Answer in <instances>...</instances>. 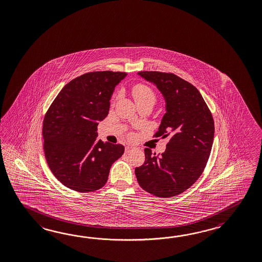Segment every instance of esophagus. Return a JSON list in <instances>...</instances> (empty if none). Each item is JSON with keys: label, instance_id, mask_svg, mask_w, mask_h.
<instances>
[{"label": "esophagus", "instance_id": "esophagus-1", "mask_svg": "<svg viewBox=\"0 0 262 262\" xmlns=\"http://www.w3.org/2000/svg\"><path fill=\"white\" fill-rule=\"evenodd\" d=\"M132 150H134V147L126 146L125 147V152H130Z\"/></svg>", "mask_w": 262, "mask_h": 262}]
</instances>
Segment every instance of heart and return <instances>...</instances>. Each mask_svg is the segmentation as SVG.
I'll return each mask as SVG.
<instances>
[{
	"instance_id": "heart-1",
	"label": "heart",
	"mask_w": 262,
	"mask_h": 262,
	"mask_svg": "<svg viewBox=\"0 0 262 262\" xmlns=\"http://www.w3.org/2000/svg\"><path fill=\"white\" fill-rule=\"evenodd\" d=\"M132 95L137 104L143 102H150L155 104L157 101V94L152 88L145 84H137L132 89Z\"/></svg>"
}]
</instances>
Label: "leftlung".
Instances as JSON below:
<instances>
[{"instance_id": "obj_1", "label": "left lung", "mask_w": 262, "mask_h": 262, "mask_svg": "<svg viewBox=\"0 0 262 262\" xmlns=\"http://www.w3.org/2000/svg\"><path fill=\"white\" fill-rule=\"evenodd\" d=\"M157 85L166 100L164 117L154 138H169L159 157L145 148V161L135 169L147 192L172 197L184 192L201 177L210 156L214 120L201 93L188 81L170 73L140 72Z\"/></svg>"}]
</instances>
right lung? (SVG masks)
Returning a JSON list of instances; mask_svg holds the SVG:
<instances>
[{"instance_id":"right-lung-1","label":"right lung","mask_w":262,"mask_h":262,"mask_svg":"<svg viewBox=\"0 0 262 262\" xmlns=\"http://www.w3.org/2000/svg\"><path fill=\"white\" fill-rule=\"evenodd\" d=\"M122 72H91L69 82L44 116L43 149L53 174L69 189L91 192L103 188L122 144L97 140L99 121L106 118Z\"/></svg>"}]
</instances>
